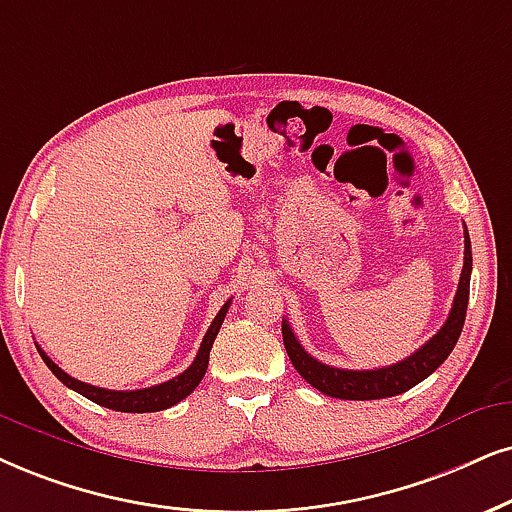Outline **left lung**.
Masks as SVG:
<instances>
[{
  "label": "left lung",
  "instance_id": "obj_1",
  "mask_svg": "<svg viewBox=\"0 0 512 512\" xmlns=\"http://www.w3.org/2000/svg\"><path fill=\"white\" fill-rule=\"evenodd\" d=\"M470 271H472V250H470V236L465 229V257H463V271L461 281H458V290L451 304L449 319L439 328L437 335L425 342L418 352L411 357L401 359L399 364L375 368V371H345V368L326 366L316 361L312 354L304 352V347L297 342L293 328L288 321H283V345L290 361H293L295 371L307 380L316 390L328 394L335 399H385L394 397L411 390L413 385L423 383L430 373H435L444 359L449 357L451 349L456 347L458 338H461L465 312H468V297H470Z\"/></svg>",
  "mask_w": 512,
  "mask_h": 512
}]
</instances>
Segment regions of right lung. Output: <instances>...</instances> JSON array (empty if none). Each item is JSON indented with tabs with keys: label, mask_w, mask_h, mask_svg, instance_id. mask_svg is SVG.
I'll return each instance as SVG.
<instances>
[{
	"label": "right lung",
	"mask_w": 512,
	"mask_h": 512,
	"mask_svg": "<svg viewBox=\"0 0 512 512\" xmlns=\"http://www.w3.org/2000/svg\"><path fill=\"white\" fill-rule=\"evenodd\" d=\"M229 304H231V300L226 302L222 309H219L215 321L210 323L208 333H205L203 342H200V349H198L196 359H193V364L186 368L184 373H179L177 378L167 380V383L153 385V387H144V390L120 392V390H103V387L87 385V383H82V380H75L73 375H68L63 368H58L54 361H51L47 354L42 352V347H37V349H40V357L44 359V364L49 366V371L54 373L63 385L70 387V390H75L77 394H82V397L92 399L94 404L106 406V409H113V411H125V413L163 411V409H170V406H174V404H179L181 399L189 397V394L198 387L200 380H203V375H205V371H208V364H210L212 342H215L219 328H222L224 316H226V312H229Z\"/></svg>",
	"instance_id": "1"
}]
</instances>
